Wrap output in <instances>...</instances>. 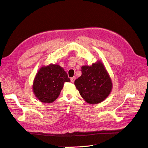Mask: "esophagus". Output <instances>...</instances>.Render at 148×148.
Here are the masks:
<instances>
[{"label":"esophagus","mask_w":148,"mask_h":148,"mask_svg":"<svg viewBox=\"0 0 148 148\" xmlns=\"http://www.w3.org/2000/svg\"><path fill=\"white\" fill-rule=\"evenodd\" d=\"M76 79V77H71V78H70V80H71V82H72V83H73L74 82H75V80Z\"/></svg>","instance_id":"1"}]
</instances>
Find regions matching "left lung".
Returning a JSON list of instances; mask_svg holds the SVG:
<instances>
[{
	"label": "left lung",
	"instance_id": "8db88e82",
	"mask_svg": "<svg viewBox=\"0 0 148 148\" xmlns=\"http://www.w3.org/2000/svg\"><path fill=\"white\" fill-rule=\"evenodd\" d=\"M82 75L75 85L80 95L89 104H95L106 99L112 88L109 73L101 62L82 67Z\"/></svg>",
	"mask_w": 148,
	"mask_h": 148
}]
</instances>
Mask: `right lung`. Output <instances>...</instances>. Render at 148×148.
Segmentation results:
<instances>
[{
	"mask_svg": "<svg viewBox=\"0 0 148 148\" xmlns=\"http://www.w3.org/2000/svg\"><path fill=\"white\" fill-rule=\"evenodd\" d=\"M70 82L62 67L51 64L39 70L34 79L33 90L40 101L51 103L59 97L64 83Z\"/></svg>",
	"mask_w": 148,
	"mask_h": 148,
	"instance_id": "obj_1",
	"label": "right lung"
}]
</instances>
